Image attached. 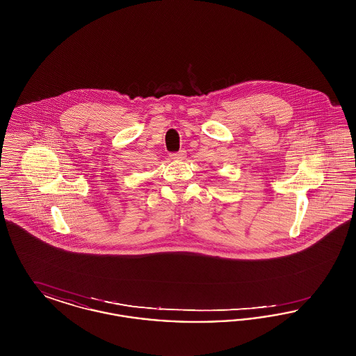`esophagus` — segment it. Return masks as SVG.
I'll return each instance as SVG.
<instances>
[{
  "instance_id": "esophagus-1",
  "label": "esophagus",
  "mask_w": 356,
  "mask_h": 356,
  "mask_svg": "<svg viewBox=\"0 0 356 356\" xmlns=\"http://www.w3.org/2000/svg\"><path fill=\"white\" fill-rule=\"evenodd\" d=\"M170 156L172 160H180V159H184V157H186V151L181 149V151H179V152L170 153Z\"/></svg>"
}]
</instances>
